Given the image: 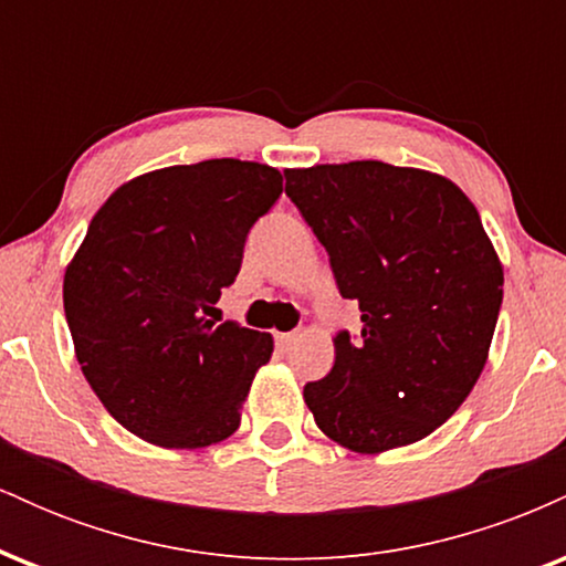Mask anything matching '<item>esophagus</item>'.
Here are the masks:
<instances>
[{"label": "esophagus", "mask_w": 566, "mask_h": 566, "mask_svg": "<svg viewBox=\"0 0 566 566\" xmlns=\"http://www.w3.org/2000/svg\"><path fill=\"white\" fill-rule=\"evenodd\" d=\"M295 333H276V346L282 348V350H287L292 343H295Z\"/></svg>", "instance_id": "esophagus-1"}]
</instances>
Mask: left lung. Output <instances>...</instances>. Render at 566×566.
I'll return each instance as SVG.
<instances>
[{
	"label": "left lung",
	"instance_id": "left-lung-1",
	"mask_svg": "<svg viewBox=\"0 0 566 566\" xmlns=\"http://www.w3.org/2000/svg\"><path fill=\"white\" fill-rule=\"evenodd\" d=\"M287 197L329 255L361 337L303 399L324 437L378 454L426 439L476 386L503 303V265L450 178L386 161L284 170Z\"/></svg>",
	"mask_w": 566,
	"mask_h": 566
}]
</instances>
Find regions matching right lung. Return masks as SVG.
Returning <instances> with one entry per match:
<instances>
[{"label":"right lung","instance_id":"right-lung-1","mask_svg":"<svg viewBox=\"0 0 566 566\" xmlns=\"http://www.w3.org/2000/svg\"><path fill=\"white\" fill-rule=\"evenodd\" d=\"M279 193L276 167L207 159L127 180L90 220L63 308L84 378L129 433L199 450L239 428L274 337L207 316Z\"/></svg>","mask_w":566,"mask_h":566}]
</instances>
